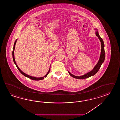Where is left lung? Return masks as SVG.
Returning <instances> with one entry per match:
<instances>
[{
	"mask_svg": "<svg viewBox=\"0 0 120 120\" xmlns=\"http://www.w3.org/2000/svg\"><path fill=\"white\" fill-rule=\"evenodd\" d=\"M95 30H96V35L98 37L99 39H100V42L101 44V54L100 55V59L99 61L98 62L97 64H96V65L94 66V68L91 71H89L88 72H87L86 74H84L82 76H77L75 75H73L71 74L69 71H68L69 74L71 76V77H73L75 79H87L89 78L90 77L92 76L95 75V74L97 73L98 71H99V70L100 69V67L101 66L102 64L104 62V61L105 58V52L104 49V43L103 41L102 40L101 37L100 36L98 32L97 31V29H95Z\"/></svg>",
	"mask_w": 120,
	"mask_h": 120,
	"instance_id": "1",
	"label": "left lung"
}]
</instances>
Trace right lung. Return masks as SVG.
Masks as SVG:
<instances>
[{
  "mask_svg": "<svg viewBox=\"0 0 120 120\" xmlns=\"http://www.w3.org/2000/svg\"><path fill=\"white\" fill-rule=\"evenodd\" d=\"M17 41V39H16V41H15V42L14 45V48H13V51H12V56H13V59L14 62L16 66H17V68H18V69L19 70V71H20V73H21V74H22V75H23L24 76H25V77H27L28 78H29V79H32V80H35V81H39V80H41L43 79H44V78H45V77H46L49 74V71H50V67L49 69V71H48V72H47V74H46V75L42 77H40V78H36V77H35L31 76H30V75H27V74H25V73H24L23 71H22L20 70V69L18 67V65H17L16 63L15 60V56H14V51H15V46L16 43ZM50 67H51V66H50Z\"/></svg>",
  "mask_w": 120,
  "mask_h": 120,
  "instance_id": "1",
  "label": "right lung"
}]
</instances>
